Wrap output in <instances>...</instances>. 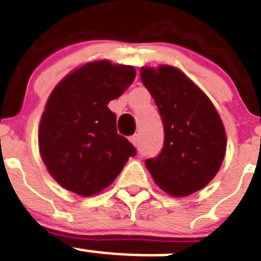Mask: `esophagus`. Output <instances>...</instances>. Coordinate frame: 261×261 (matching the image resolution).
I'll return each mask as SVG.
<instances>
[{
	"instance_id": "34e87169",
	"label": "esophagus",
	"mask_w": 261,
	"mask_h": 261,
	"mask_svg": "<svg viewBox=\"0 0 261 261\" xmlns=\"http://www.w3.org/2000/svg\"><path fill=\"white\" fill-rule=\"evenodd\" d=\"M130 143L133 144V145L135 146H137L139 145V140H140V137H139V135H133V136H130Z\"/></svg>"
}]
</instances>
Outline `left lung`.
<instances>
[{
    "label": "left lung",
    "mask_w": 261,
    "mask_h": 261,
    "mask_svg": "<svg viewBox=\"0 0 261 261\" xmlns=\"http://www.w3.org/2000/svg\"><path fill=\"white\" fill-rule=\"evenodd\" d=\"M141 81L164 125L163 149L145 160L146 169L171 196L192 195L220 169L227 148L223 121L203 90L173 66L141 68Z\"/></svg>",
    "instance_id": "left-lung-1"
}]
</instances>
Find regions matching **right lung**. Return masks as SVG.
<instances>
[{
	"label": "right lung",
	"mask_w": 261,
	"mask_h": 261,
	"mask_svg": "<svg viewBox=\"0 0 261 261\" xmlns=\"http://www.w3.org/2000/svg\"><path fill=\"white\" fill-rule=\"evenodd\" d=\"M133 66L93 61L62 80L49 96L38 128L40 153L58 184L93 196L115 181L136 148L118 135L109 101L133 83Z\"/></svg>",
	"instance_id": "1"
}]
</instances>
